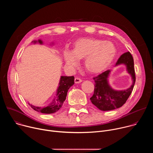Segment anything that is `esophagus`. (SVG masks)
<instances>
[{"label": "esophagus", "instance_id": "esophagus-1", "mask_svg": "<svg viewBox=\"0 0 153 153\" xmlns=\"http://www.w3.org/2000/svg\"><path fill=\"white\" fill-rule=\"evenodd\" d=\"M82 82V79H80V78L76 77V78L74 79V82H75L76 83H80V82Z\"/></svg>", "mask_w": 153, "mask_h": 153}]
</instances>
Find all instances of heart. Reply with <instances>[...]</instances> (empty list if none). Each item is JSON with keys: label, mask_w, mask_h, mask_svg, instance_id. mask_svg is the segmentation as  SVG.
<instances>
[{"label": "heart", "mask_w": 153, "mask_h": 153, "mask_svg": "<svg viewBox=\"0 0 153 153\" xmlns=\"http://www.w3.org/2000/svg\"><path fill=\"white\" fill-rule=\"evenodd\" d=\"M116 54V48L113 43L94 39L77 40L72 52L64 53L67 65L75 67L78 59H85L84 66L90 73L96 74L106 69L113 62Z\"/></svg>", "instance_id": "obj_1"}]
</instances>
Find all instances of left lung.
I'll use <instances>...</instances> for the list:
<instances>
[{
  "instance_id": "8db88e82",
  "label": "left lung",
  "mask_w": 153,
  "mask_h": 153,
  "mask_svg": "<svg viewBox=\"0 0 153 153\" xmlns=\"http://www.w3.org/2000/svg\"><path fill=\"white\" fill-rule=\"evenodd\" d=\"M125 64L127 71L131 74L133 80L132 85L129 88L122 91H116L110 86L108 77L110 70L100 74L93 78L95 82L94 91L90 100L100 110L110 111L121 107L125 103L131 94L136 82V75L134 67L133 57L129 51L122 54L117 61L116 65Z\"/></svg>"
}]
</instances>
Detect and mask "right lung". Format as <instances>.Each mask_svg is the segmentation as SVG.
Returning a JSON list of instances; mask_svg holds the SVG:
<instances>
[{
	"label": "right lung",
	"mask_w": 153,
	"mask_h": 153,
	"mask_svg": "<svg viewBox=\"0 0 153 153\" xmlns=\"http://www.w3.org/2000/svg\"><path fill=\"white\" fill-rule=\"evenodd\" d=\"M37 42L40 43V44L42 43V41L41 40L34 41V43H36ZM74 84V76H61L56 95L48 105L43 107H38L30 105V103L29 105L34 110L42 113L52 114L56 113L59 111L62 106L64 101L66 99L68 90Z\"/></svg>",
	"instance_id": "right-lung-1"
}]
</instances>
